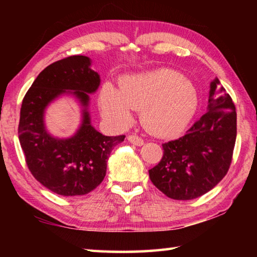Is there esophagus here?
Returning a JSON list of instances; mask_svg holds the SVG:
<instances>
[{
    "label": "esophagus",
    "instance_id": "1",
    "mask_svg": "<svg viewBox=\"0 0 257 257\" xmlns=\"http://www.w3.org/2000/svg\"><path fill=\"white\" fill-rule=\"evenodd\" d=\"M128 141L132 143V144L136 145V146H142L144 145V141L141 137L136 136V135H129L128 136Z\"/></svg>",
    "mask_w": 257,
    "mask_h": 257
}]
</instances>
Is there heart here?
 I'll return each instance as SVG.
<instances>
[{"mask_svg":"<svg viewBox=\"0 0 257 257\" xmlns=\"http://www.w3.org/2000/svg\"><path fill=\"white\" fill-rule=\"evenodd\" d=\"M197 103L193 84L169 69L129 76L119 89L105 84L99 94L102 112L107 119L128 124L133 110H142L143 125L160 137L181 133L195 114Z\"/></svg>","mask_w":257,"mask_h":257,"instance_id":"heart-1","label":"heart"}]
</instances>
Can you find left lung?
I'll return each mask as SVG.
<instances>
[{"label":"left lung","instance_id":"obj_1","mask_svg":"<svg viewBox=\"0 0 257 257\" xmlns=\"http://www.w3.org/2000/svg\"><path fill=\"white\" fill-rule=\"evenodd\" d=\"M236 136V107L215 78L210 85L206 113L185 136L162 145V159L149 170L151 181L172 199L202 196L227 175Z\"/></svg>","mask_w":257,"mask_h":257}]
</instances>
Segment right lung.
I'll list each match as a JSON object with an SVG mask.
<instances>
[{"instance_id": "obj_1", "label": "right lung", "mask_w": 257, "mask_h": 257, "mask_svg": "<svg viewBox=\"0 0 257 257\" xmlns=\"http://www.w3.org/2000/svg\"><path fill=\"white\" fill-rule=\"evenodd\" d=\"M92 60L72 55L46 67L25 95L20 110L19 141L35 179L62 196L86 195L106 175V162L121 136H104L90 122L89 94L101 84L90 69ZM72 94L82 106V123L71 138H54L47 132L45 111L56 98Z\"/></svg>"}]
</instances>
